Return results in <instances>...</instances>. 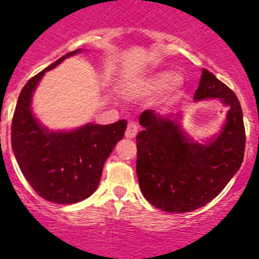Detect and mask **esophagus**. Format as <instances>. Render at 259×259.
Here are the masks:
<instances>
[{
  "mask_svg": "<svg viewBox=\"0 0 259 259\" xmlns=\"http://www.w3.org/2000/svg\"><path fill=\"white\" fill-rule=\"evenodd\" d=\"M137 133H138V125L134 124V122H129V124H127L126 130H125V137L132 139V138H134L135 135H137Z\"/></svg>",
  "mask_w": 259,
  "mask_h": 259,
  "instance_id": "34e87169",
  "label": "esophagus"
}]
</instances>
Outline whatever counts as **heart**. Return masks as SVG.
I'll return each mask as SVG.
<instances>
[{"instance_id":"b5f03b06","label":"heart","mask_w":259,"mask_h":259,"mask_svg":"<svg viewBox=\"0 0 259 259\" xmlns=\"http://www.w3.org/2000/svg\"><path fill=\"white\" fill-rule=\"evenodd\" d=\"M181 85H183V78L178 72L161 70V71L151 72V74L146 75L143 78L137 79L132 84V87L122 85L121 89L124 92L132 89L138 94H149L165 88L166 92L171 93V92L178 91Z\"/></svg>"}]
</instances>
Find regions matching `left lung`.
I'll list each match as a JSON object with an SVG mask.
<instances>
[{
    "mask_svg": "<svg viewBox=\"0 0 259 259\" xmlns=\"http://www.w3.org/2000/svg\"><path fill=\"white\" fill-rule=\"evenodd\" d=\"M219 98L228 113L219 133L203 143L183 130V115L146 110L137 135V175L144 198L166 212L194 211L221 193L240 168L245 149L243 111L238 97L202 69L194 101Z\"/></svg>",
    "mask_w": 259,
    "mask_h": 259,
    "instance_id": "obj_1",
    "label": "left lung"
}]
</instances>
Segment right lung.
<instances>
[{"instance_id": "obj_1", "label": "right lung", "mask_w": 259, "mask_h": 259, "mask_svg": "<svg viewBox=\"0 0 259 259\" xmlns=\"http://www.w3.org/2000/svg\"><path fill=\"white\" fill-rule=\"evenodd\" d=\"M80 52L81 48L66 53L24 85L11 126V146L21 172L37 194L60 204L81 202L96 192L105 161L124 138L127 124L120 120L108 125L88 122L71 130H50L38 121L31 108L38 83L46 72Z\"/></svg>"}]
</instances>
